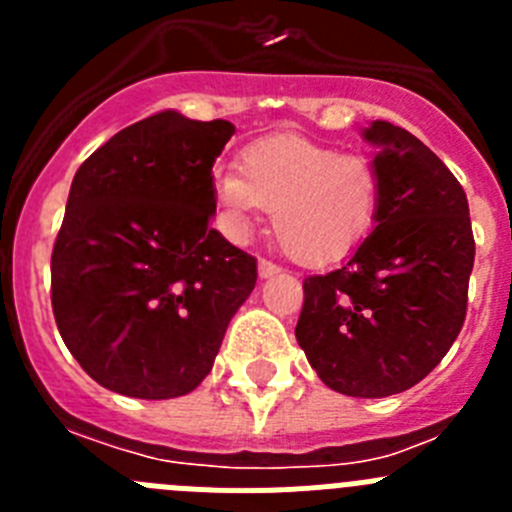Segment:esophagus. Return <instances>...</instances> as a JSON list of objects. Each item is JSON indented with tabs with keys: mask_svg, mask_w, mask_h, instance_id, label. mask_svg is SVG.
<instances>
[{
	"mask_svg": "<svg viewBox=\"0 0 512 512\" xmlns=\"http://www.w3.org/2000/svg\"><path fill=\"white\" fill-rule=\"evenodd\" d=\"M274 274H279V266L271 264V261H266V259H261L259 261V277L269 279V277H274Z\"/></svg>",
	"mask_w": 512,
	"mask_h": 512,
	"instance_id": "34e87169",
	"label": "esophagus"
}]
</instances>
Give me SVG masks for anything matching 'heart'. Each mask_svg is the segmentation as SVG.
<instances>
[{
	"instance_id": "b5f03b06",
	"label": "heart",
	"mask_w": 512,
	"mask_h": 512,
	"mask_svg": "<svg viewBox=\"0 0 512 512\" xmlns=\"http://www.w3.org/2000/svg\"><path fill=\"white\" fill-rule=\"evenodd\" d=\"M238 171L215 182L230 233H251L271 210L274 238L302 266L346 259L377 225L382 174L364 153H341L305 135H269L243 148Z\"/></svg>"
}]
</instances>
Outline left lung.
<instances>
[{"label":"left lung","instance_id":"left-lung-1","mask_svg":"<svg viewBox=\"0 0 512 512\" xmlns=\"http://www.w3.org/2000/svg\"><path fill=\"white\" fill-rule=\"evenodd\" d=\"M377 228L341 269L302 282L295 336L330 390L387 397L446 356L467 318L474 235L467 194L413 133L374 120Z\"/></svg>","mask_w":512,"mask_h":512}]
</instances>
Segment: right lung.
<instances>
[{
  "mask_svg": "<svg viewBox=\"0 0 512 512\" xmlns=\"http://www.w3.org/2000/svg\"><path fill=\"white\" fill-rule=\"evenodd\" d=\"M235 128L158 112L79 166L51 256L58 333L102 387L171 400L210 374L256 259L210 228Z\"/></svg>",
  "mask_w": 512,
  "mask_h": 512,
  "instance_id": "1",
  "label": "right lung"
}]
</instances>
